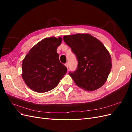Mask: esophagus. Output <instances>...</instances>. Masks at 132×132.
<instances>
[{
    "label": "esophagus",
    "instance_id": "esophagus-1",
    "mask_svg": "<svg viewBox=\"0 0 132 132\" xmlns=\"http://www.w3.org/2000/svg\"><path fill=\"white\" fill-rule=\"evenodd\" d=\"M65 65L67 68V69H68V68H69V63H67L65 64Z\"/></svg>",
    "mask_w": 132,
    "mask_h": 132
}]
</instances>
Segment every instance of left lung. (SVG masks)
I'll use <instances>...</instances> for the list:
<instances>
[{"mask_svg":"<svg viewBox=\"0 0 132 132\" xmlns=\"http://www.w3.org/2000/svg\"><path fill=\"white\" fill-rule=\"evenodd\" d=\"M78 59L77 69L69 73L75 84L87 91H94L106 81L112 68L109 52L98 39L88 34L63 37Z\"/></svg>","mask_w":132,"mask_h":132,"instance_id":"left-lung-1","label":"left lung"}]
</instances>
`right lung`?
<instances>
[{
	"label": "right lung",
	"mask_w": 132,
	"mask_h": 132,
	"mask_svg": "<svg viewBox=\"0 0 132 132\" xmlns=\"http://www.w3.org/2000/svg\"><path fill=\"white\" fill-rule=\"evenodd\" d=\"M62 38H44L30 50L23 59L22 78L30 89L37 93L53 89L67 71L59 62L57 47Z\"/></svg>",
	"instance_id": "obj_1"
}]
</instances>
